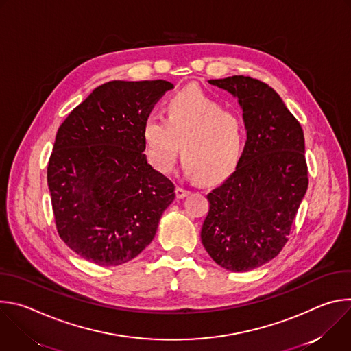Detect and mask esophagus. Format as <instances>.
<instances>
[{"instance_id":"esophagus-1","label":"esophagus","mask_w":351,"mask_h":351,"mask_svg":"<svg viewBox=\"0 0 351 351\" xmlns=\"http://www.w3.org/2000/svg\"><path fill=\"white\" fill-rule=\"evenodd\" d=\"M191 191L190 190H187V189H183V187H176V197L178 198H184V197H187L189 194H190Z\"/></svg>"}]
</instances>
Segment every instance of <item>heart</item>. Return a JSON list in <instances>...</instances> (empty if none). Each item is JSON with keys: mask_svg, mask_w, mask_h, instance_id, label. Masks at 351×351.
Segmentation results:
<instances>
[{"mask_svg": "<svg viewBox=\"0 0 351 351\" xmlns=\"http://www.w3.org/2000/svg\"><path fill=\"white\" fill-rule=\"evenodd\" d=\"M168 118L148 115L143 123V138L149 164L169 172L179 148L189 176L202 183H217L237 165L245 128L243 119L198 87L175 93L167 104Z\"/></svg>", "mask_w": 351, "mask_h": 351, "instance_id": "1", "label": "heart"}]
</instances>
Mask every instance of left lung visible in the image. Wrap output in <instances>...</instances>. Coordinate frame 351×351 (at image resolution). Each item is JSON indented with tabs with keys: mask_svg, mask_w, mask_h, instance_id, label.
I'll list each match as a JSON object with an SVG mask.
<instances>
[{
	"mask_svg": "<svg viewBox=\"0 0 351 351\" xmlns=\"http://www.w3.org/2000/svg\"><path fill=\"white\" fill-rule=\"evenodd\" d=\"M239 98L247 141L234 172L208 195L202 241L225 269L245 272L275 258L308 187L304 133L279 94L250 76L208 80Z\"/></svg>",
	"mask_w": 351,
	"mask_h": 351,
	"instance_id": "1",
	"label": "left lung"
}]
</instances>
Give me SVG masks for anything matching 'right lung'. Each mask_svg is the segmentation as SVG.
<instances>
[{
  "instance_id": "1",
  "label": "right lung",
  "mask_w": 351,
  "mask_h": 351,
  "mask_svg": "<svg viewBox=\"0 0 351 351\" xmlns=\"http://www.w3.org/2000/svg\"><path fill=\"white\" fill-rule=\"evenodd\" d=\"M167 80L98 86L62 122L47 167L60 237L82 258L121 265L152 243L173 183L147 164L143 123Z\"/></svg>"
}]
</instances>
